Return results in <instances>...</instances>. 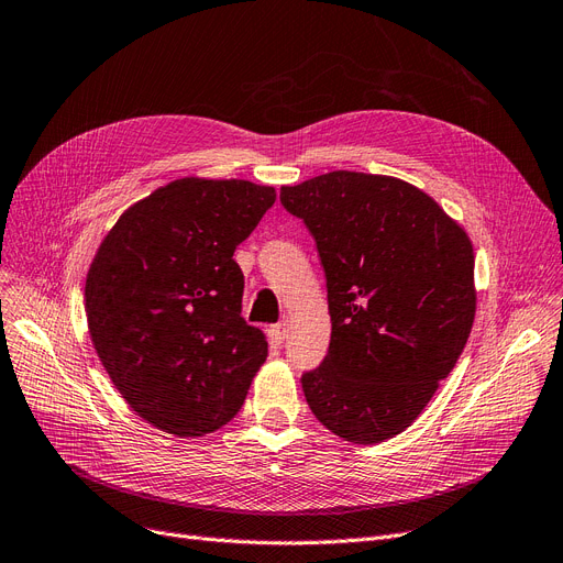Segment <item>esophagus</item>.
Segmentation results:
<instances>
[{"label": "esophagus", "mask_w": 563, "mask_h": 563, "mask_svg": "<svg viewBox=\"0 0 563 563\" xmlns=\"http://www.w3.org/2000/svg\"><path fill=\"white\" fill-rule=\"evenodd\" d=\"M286 334H288V321H282V323L269 328V340H273L275 344H284Z\"/></svg>", "instance_id": "esophagus-1"}]
</instances>
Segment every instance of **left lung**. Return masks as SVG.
Returning a JSON list of instances; mask_svg holds the SVG:
<instances>
[{"instance_id": "1", "label": "left lung", "mask_w": 563, "mask_h": 563, "mask_svg": "<svg viewBox=\"0 0 563 563\" xmlns=\"http://www.w3.org/2000/svg\"><path fill=\"white\" fill-rule=\"evenodd\" d=\"M279 198L317 240L328 286L330 349L302 376L309 409L344 441L393 439L464 351L474 246L432 196L390 175L332 170Z\"/></svg>"}]
</instances>
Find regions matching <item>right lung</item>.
Listing matches in <instances>:
<instances>
[{"label":"right lung","instance_id":"obj_1","mask_svg":"<svg viewBox=\"0 0 563 563\" xmlns=\"http://www.w3.org/2000/svg\"><path fill=\"white\" fill-rule=\"evenodd\" d=\"M275 198L250 179L179 177L101 240L85 279L89 336L120 395L156 430H219L265 363V334L242 319L233 252Z\"/></svg>","mask_w":563,"mask_h":563}]
</instances>
